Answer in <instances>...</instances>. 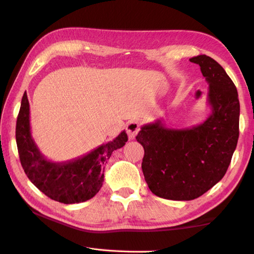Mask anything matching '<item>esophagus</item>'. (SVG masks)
<instances>
[{
	"mask_svg": "<svg viewBox=\"0 0 254 254\" xmlns=\"http://www.w3.org/2000/svg\"><path fill=\"white\" fill-rule=\"evenodd\" d=\"M138 131H140V123H138L135 120L127 122V133L128 138H130V140H133V138L136 136V134L138 133Z\"/></svg>",
	"mask_w": 254,
	"mask_h": 254,
	"instance_id": "obj_1",
	"label": "esophagus"
}]
</instances>
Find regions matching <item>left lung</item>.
<instances>
[{
	"instance_id": "left-lung-1",
	"label": "left lung",
	"mask_w": 254,
	"mask_h": 254,
	"mask_svg": "<svg viewBox=\"0 0 254 254\" xmlns=\"http://www.w3.org/2000/svg\"><path fill=\"white\" fill-rule=\"evenodd\" d=\"M190 61L200 66L211 113L198 126L167 127L156 120L141 127L142 171L151 191L171 200H192L222 180L239 137L238 91L219 64L206 55Z\"/></svg>"
}]
</instances>
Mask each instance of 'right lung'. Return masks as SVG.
Segmentation results:
<instances>
[{
  "label": "right lung",
  "mask_w": 254,
  "mask_h": 254,
  "mask_svg": "<svg viewBox=\"0 0 254 254\" xmlns=\"http://www.w3.org/2000/svg\"><path fill=\"white\" fill-rule=\"evenodd\" d=\"M15 135L19 161L28 180L51 199L67 205L91 199L100 190L108 160L113 151L123 147L127 141V134L122 131L113 141L86 155L61 163L49 161L38 150L32 136L26 93L22 98Z\"/></svg>",
  "instance_id": "right-lung-1"
}]
</instances>
